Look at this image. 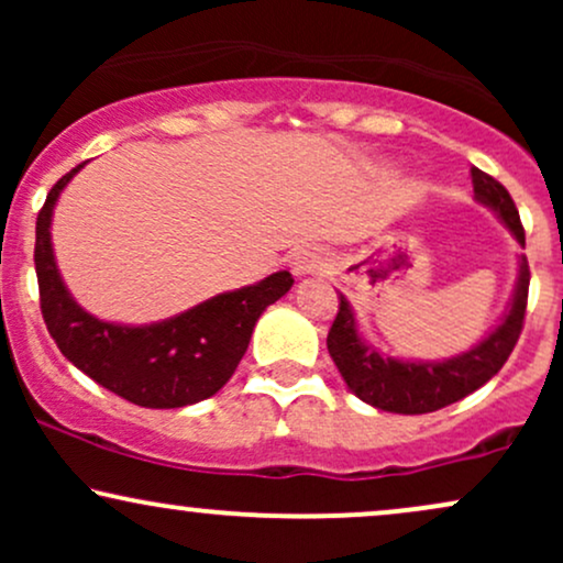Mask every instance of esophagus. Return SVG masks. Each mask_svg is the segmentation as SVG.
Masks as SVG:
<instances>
[{"label":"esophagus","mask_w":563,"mask_h":563,"mask_svg":"<svg viewBox=\"0 0 563 563\" xmlns=\"http://www.w3.org/2000/svg\"><path fill=\"white\" fill-rule=\"evenodd\" d=\"M288 264H290V273L296 277L314 275L325 267V251L318 249V245H303V249H296L294 254H290Z\"/></svg>","instance_id":"1"}]
</instances>
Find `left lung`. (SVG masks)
<instances>
[{
  "label": "left lung",
  "mask_w": 563,
  "mask_h": 563,
  "mask_svg": "<svg viewBox=\"0 0 563 563\" xmlns=\"http://www.w3.org/2000/svg\"><path fill=\"white\" fill-rule=\"evenodd\" d=\"M474 198L482 206L493 209L497 219L510 230V235L525 245V228L514 198L482 169H471ZM529 290V264L527 256H519V277H516L514 296L500 322L468 352L455 354L450 360L423 363V360H397L384 357L376 346H371L360 333L352 307L346 296L339 294V314H335L331 333H328V352L346 386L367 405L386 412L402 416H423V412L442 410L457 399L468 397L479 386L506 365L525 328Z\"/></svg>",
  "instance_id": "obj_1"
}]
</instances>
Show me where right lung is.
Here are the masks:
<instances>
[{
  "instance_id": "right-lung-1",
  "label": "right lung",
  "mask_w": 563,
  "mask_h": 563,
  "mask_svg": "<svg viewBox=\"0 0 563 563\" xmlns=\"http://www.w3.org/2000/svg\"><path fill=\"white\" fill-rule=\"evenodd\" d=\"M81 169L84 164L70 169L49 190L36 217L38 299L57 349L97 384L140 407L169 410L214 397L241 363L256 320L288 294L294 277L280 269L254 286L224 290L151 325L95 318L63 283L49 235L57 198Z\"/></svg>"
}]
</instances>
